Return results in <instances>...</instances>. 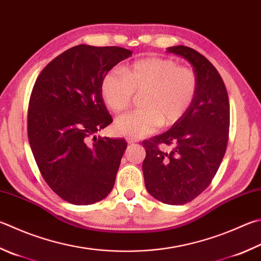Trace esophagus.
<instances>
[{
    "label": "esophagus",
    "mask_w": 261,
    "mask_h": 261,
    "mask_svg": "<svg viewBox=\"0 0 261 261\" xmlns=\"http://www.w3.org/2000/svg\"><path fill=\"white\" fill-rule=\"evenodd\" d=\"M126 143L127 144H135V143H137V140L136 139H134V138H126Z\"/></svg>",
    "instance_id": "1"
}]
</instances>
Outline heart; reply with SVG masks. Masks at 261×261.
<instances>
[{
	"label": "heart",
	"instance_id": "1",
	"mask_svg": "<svg viewBox=\"0 0 261 261\" xmlns=\"http://www.w3.org/2000/svg\"><path fill=\"white\" fill-rule=\"evenodd\" d=\"M141 92V110L116 118L118 135L139 139L153 134L161 124H174L195 99L197 77L193 69L180 67L176 60L148 57L123 70L112 69L102 79V98L113 112L126 110L134 93Z\"/></svg>",
	"mask_w": 261,
	"mask_h": 261
}]
</instances>
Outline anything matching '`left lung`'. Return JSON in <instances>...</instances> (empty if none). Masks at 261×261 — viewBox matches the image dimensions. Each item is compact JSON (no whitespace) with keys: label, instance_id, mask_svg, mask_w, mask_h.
Returning a JSON list of instances; mask_svg holds the SVG:
<instances>
[{"label":"left lung","instance_id":"left-lung-1","mask_svg":"<svg viewBox=\"0 0 261 261\" xmlns=\"http://www.w3.org/2000/svg\"><path fill=\"white\" fill-rule=\"evenodd\" d=\"M167 51L193 66L197 92L188 111L168 131L143 141V172L151 196L181 205L205 191L219 169L228 143L229 100L221 76L204 56L184 45ZM160 143L173 144L174 149L161 151Z\"/></svg>","mask_w":261,"mask_h":261}]
</instances>
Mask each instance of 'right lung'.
<instances>
[{"label": "right lung", "instance_id": "obj_1", "mask_svg": "<svg viewBox=\"0 0 261 261\" xmlns=\"http://www.w3.org/2000/svg\"><path fill=\"white\" fill-rule=\"evenodd\" d=\"M131 55L120 46H73L45 66L33 88L27 116L33 155L49 187L72 204H93L114 187L126 143L94 134L113 121L102 79Z\"/></svg>", "mask_w": 261, "mask_h": 261}]
</instances>
